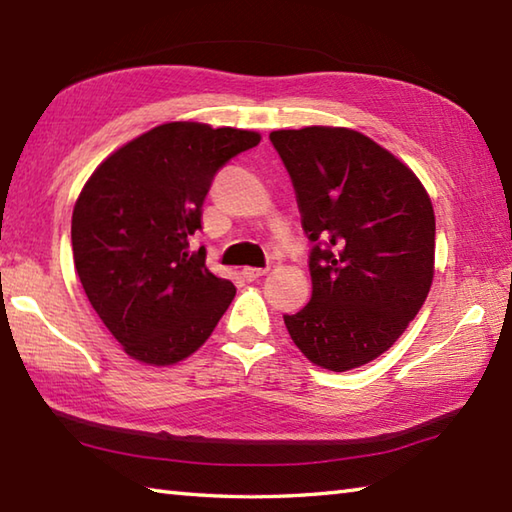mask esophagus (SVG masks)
Instances as JSON below:
<instances>
[{"mask_svg":"<svg viewBox=\"0 0 512 512\" xmlns=\"http://www.w3.org/2000/svg\"><path fill=\"white\" fill-rule=\"evenodd\" d=\"M266 271H268V268H253V266H246L244 271H241V275H244V280H246V282H255L257 277L266 275Z\"/></svg>","mask_w":512,"mask_h":512,"instance_id":"esophagus-1","label":"esophagus"}]
</instances>
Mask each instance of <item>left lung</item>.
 Here are the masks:
<instances>
[{
    "mask_svg": "<svg viewBox=\"0 0 512 512\" xmlns=\"http://www.w3.org/2000/svg\"><path fill=\"white\" fill-rule=\"evenodd\" d=\"M313 244L311 302L284 315L315 365H367L401 338L434 277V210L410 167L345 127L271 132Z\"/></svg>",
    "mask_w": 512,
    "mask_h": 512,
    "instance_id": "obj_1",
    "label": "left lung"
}]
</instances>
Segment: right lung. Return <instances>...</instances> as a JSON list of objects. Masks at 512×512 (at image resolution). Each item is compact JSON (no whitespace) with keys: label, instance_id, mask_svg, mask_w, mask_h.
<instances>
[{"label":"right lung","instance_id":"1","mask_svg":"<svg viewBox=\"0 0 512 512\" xmlns=\"http://www.w3.org/2000/svg\"><path fill=\"white\" fill-rule=\"evenodd\" d=\"M259 143L246 129L165 123L98 165L73 208L82 288L129 356L172 365L208 340L235 297L230 280L190 253L203 201L232 156Z\"/></svg>","mask_w":512,"mask_h":512}]
</instances>
